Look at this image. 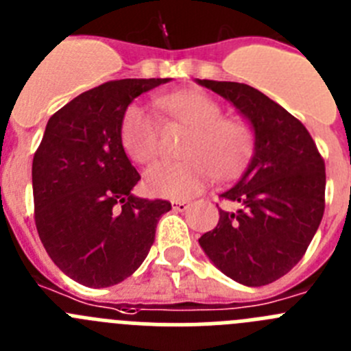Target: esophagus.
Wrapping results in <instances>:
<instances>
[{"label":"esophagus","instance_id":"1","mask_svg":"<svg viewBox=\"0 0 351 351\" xmlns=\"http://www.w3.org/2000/svg\"><path fill=\"white\" fill-rule=\"evenodd\" d=\"M172 208L176 212H184V210H188V208H189V204H188V202H182V200H173L172 202Z\"/></svg>","mask_w":351,"mask_h":351}]
</instances>
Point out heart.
<instances>
[{"label": "heart", "instance_id": "heart-1", "mask_svg": "<svg viewBox=\"0 0 351 351\" xmlns=\"http://www.w3.org/2000/svg\"><path fill=\"white\" fill-rule=\"evenodd\" d=\"M156 108L170 120L189 128L182 143L181 162L153 163L144 172V186L154 197L182 198L200 191L210 178H233L252 154L254 136L249 125L223 118L215 99L197 90L160 95ZM121 144L137 163H147L158 153V125L146 108L134 104L121 120Z\"/></svg>", "mask_w": 351, "mask_h": 351}]
</instances>
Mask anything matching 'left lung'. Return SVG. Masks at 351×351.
Wrapping results in <instances>:
<instances>
[{"label": "left lung", "instance_id": "1", "mask_svg": "<svg viewBox=\"0 0 351 351\" xmlns=\"http://www.w3.org/2000/svg\"><path fill=\"white\" fill-rule=\"evenodd\" d=\"M230 101L254 132L242 178L221 195L237 210L198 243L226 276L261 287L291 271L306 252L326 207V165L310 132L263 92L243 83L197 80Z\"/></svg>", "mask_w": 351, "mask_h": 351}]
</instances>
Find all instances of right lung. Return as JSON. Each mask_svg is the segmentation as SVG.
<instances>
[{
    "instance_id": "1",
    "label": "right lung",
    "mask_w": 351,
    "mask_h": 351,
    "mask_svg": "<svg viewBox=\"0 0 351 351\" xmlns=\"http://www.w3.org/2000/svg\"><path fill=\"white\" fill-rule=\"evenodd\" d=\"M170 78L86 90L48 120L33 158L34 221L51 261L86 287L120 284L146 259L167 200L132 195L141 179L121 144L130 102Z\"/></svg>"
}]
</instances>
